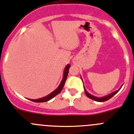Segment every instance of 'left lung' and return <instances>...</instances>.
I'll list each match as a JSON object with an SVG mask.
<instances>
[{"mask_svg":"<svg viewBox=\"0 0 134 134\" xmlns=\"http://www.w3.org/2000/svg\"><path fill=\"white\" fill-rule=\"evenodd\" d=\"M122 85L121 86V88H122ZM84 89H85V92L86 95H87V97H88L89 98L94 100L97 101V102H104V101H107V100H109L110 98H112L113 96H114L115 94H116L117 93V92H118V91H120V88L119 90H118V91H114V92H112V93H110V94H108V95L106 96V97H100V98H99V97H94V96H93V95H91V94H89L88 92H87V91H86L85 87H84Z\"/></svg>","mask_w":134,"mask_h":134,"instance_id":"1","label":"left lung"}]
</instances>
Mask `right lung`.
<instances>
[{
    "mask_svg": "<svg viewBox=\"0 0 134 134\" xmlns=\"http://www.w3.org/2000/svg\"><path fill=\"white\" fill-rule=\"evenodd\" d=\"M70 67H71V65H70L69 64H68L65 67V70H64V73H63V79H62V81H61V83H60V85H59V87H57V88H56L54 91H53L52 93H50L49 94H48V95L46 96V97H43V98H39V99H36V100L29 99L30 100L33 101V102H47V101L49 100H51L52 98H53V97H55L57 94H58L61 91L62 88H63V86H64V85H65V82L66 80H67V75H68V73H69V69Z\"/></svg>",
    "mask_w": 134,
    "mask_h": 134,
    "instance_id": "right-lung-1",
    "label": "right lung"
}]
</instances>
